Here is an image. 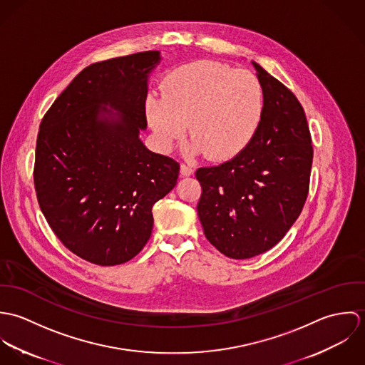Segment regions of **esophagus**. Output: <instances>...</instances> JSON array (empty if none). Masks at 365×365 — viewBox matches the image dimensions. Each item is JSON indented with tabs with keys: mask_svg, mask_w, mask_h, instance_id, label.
I'll use <instances>...</instances> for the list:
<instances>
[{
	"mask_svg": "<svg viewBox=\"0 0 365 365\" xmlns=\"http://www.w3.org/2000/svg\"><path fill=\"white\" fill-rule=\"evenodd\" d=\"M180 174H181V177H190L194 174V167L188 165V164H181Z\"/></svg>",
	"mask_w": 365,
	"mask_h": 365,
	"instance_id": "esophagus-1",
	"label": "esophagus"
}]
</instances>
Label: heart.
I'll use <instances>...</instances> for the list:
<instances>
[{"label":"heart","mask_w":365,"mask_h":365,"mask_svg":"<svg viewBox=\"0 0 365 365\" xmlns=\"http://www.w3.org/2000/svg\"><path fill=\"white\" fill-rule=\"evenodd\" d=\"M145 112L163 149L180 140L188 125V155L230 160L250 145L260 128L264 91L247 70L198 61L174 70L163 96L148 97Z\"/></svg>","instance_id":"b5f03b06"}]
</instances>
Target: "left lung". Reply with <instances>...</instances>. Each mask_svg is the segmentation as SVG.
<instances>
[{
	"instance_id": "obj_1",
	"label": "left lung",
	"mask_w": 365,
	"mask_h": 365,
	"mask_svg": "<svg viewBox=\"0 0 365 365\" xmlns=\"http://www.w3.org/2000/svg\"><path fill=\"white\" fill-rule=\"evenodd\" d=\"M264 91L260 128L232 160L197 170L198 216L212 246L243 260L274 247L301 215L308 197L313 148L302 105L259 63Z\"/></svg>"
}]
</instances>
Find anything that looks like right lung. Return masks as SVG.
I'll use <instances>...</instances> for the list:
<instances>
[{
    "mask_svg": "<svg viewBox=\"0 0 365 365\" xmlns=\"http://www.w3.org/2000/svg\"><path fill=\"white\" fill-rule=\"evenodd\" d=\"M158 51L86 67L42 119L35 190L48 223L74 255L97 265L133 259L153 229L152 209L177 184L180 164L150 152L149 76Z\"/></svg>",
    "mask_w": 365,
    "mask_h": 365,
    "instance_id": "1",
    "label": "right lung"
}]
</instances>
